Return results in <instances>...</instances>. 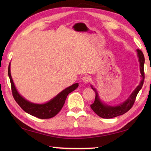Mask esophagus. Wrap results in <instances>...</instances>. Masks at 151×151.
Returning a JSON list of instances; mask_svg holds the SVG:
<instances>
[{
  "label": "esophagus",
  "instance_id": "1",
  "mask_svg": "<svg viewBox=\"0 0 151 151\" xmlns=\"http://www.w3.org/2000/svg\"><path fill=\"white\" fill-rule=\"evenodd\" d=\"M91 77L89 75H85L83 77V81L84 83H89V82L91 81Z\"/></svg>",
  "mask_w": 151,
  "mask_h": 151
}]
</instances>
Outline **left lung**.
Returning <instances> with one entry per match:
<instances>
[{
  "mask_svg": "<svg viewBox=\"0 0 151 151\" xmlns=\"http://www.w3.org/2000/svg\"><path fill=\"white\" fill-rule=\"evenodd\" d=\"M137 55L139 57V61L140 63V71L141 74V81L135 90L132 92L130 96L128 98L127 100L125 101L123 103L119 104L117 106H110L107 105L106 104L102 103L100 98H99L98 93L96 90L93 86L91 85V88L93 91H95L96 96L94 102L91 104V107L93 111L95 112L97 115L103 119H111L114 117L118 116L120 115L126 113L132 108L134 103L135 99L139 93V91L142 88L143 83L145 81V73H144V64H145V57L142 52L139 49H137Z\"/></svg>",
  "mask_w": 151,
  "mask_h": 151,
  "instance_id": "1",
  "label": "left lung"
}]
</instances>
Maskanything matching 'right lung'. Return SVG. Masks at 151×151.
I'll list each match as a JSON object with an SVG mask.
<instances>
[{"mask_svg": "<svg viewBox=\"0 0 151 151\" xmlns=\"http://www.w3.org/2000/svg\"><path fill=\"white\" fill-rule=\"evenodd\" d=\"M8 74L10 81H11L12 96L18 104L21 107L22 109H23L25 112L30 115L42 119H50L57 115L62 109L68 94L75 91L78 86V83L73 84V85L68 86L65 90L61 91L60 93H58L57 96L47 103L45 104H35L28 101L18 93L11 75V63L9 65Z\"/></svg>", "mask_w": 151, "mask_h": 151, "instance_id": "right-lung-1", "label": "right lung"}]
</instances>
